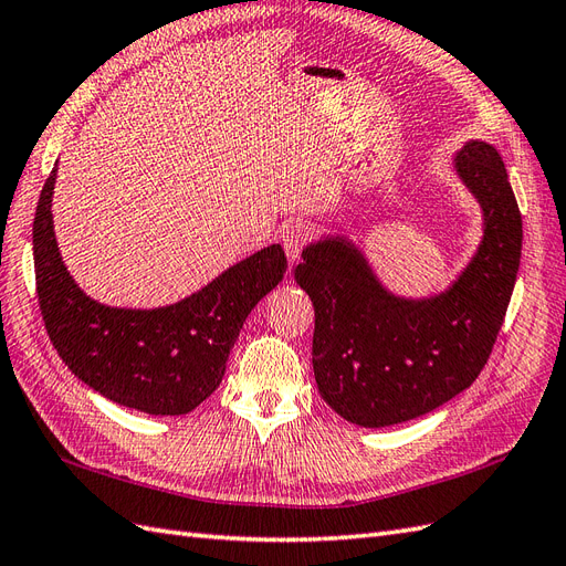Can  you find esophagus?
I'll return each instance as SVG.
<instances>
[{"instance_id":"1","label":"esophagus","mask_w":566,"mask_h":566,"mask_svg":"<svg viewBox=\"0 0 566 566\" xmlns=\"http://www.w3.org/2000/svg\"><path fill=\"white\" fill-rule=\"evenodd\" d=\"M310 235H312V231L304 224V221H290V224H285L281 229V243L285 248V254L290 256V262L300 260L304 245L310 243Z\"/></svg>"}]
</instances>
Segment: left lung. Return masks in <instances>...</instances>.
<instances>
[{"label": "left lung", "mask_w": 566, "mask_h": 566, "mask_svg": "<svg viewBox=\"0 0 566 566\" xmlns=\"http://www.w3.org/2000/svg\"><path fill=\"white\" fill-rule=\"evenodd\" d=\"M455 172L482 205L484 238L447 293L391 295L345 238L304 248L295 266L316 314L318 391L354 424H397L451 401L476 380L499 337L517 281L522 214L491 144L462 146Z\"/></svg>", "instance_id": "left-lung-1"}]
</instances>
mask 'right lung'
<instances>
[{
	"label": "right lung",
	"mask_w": 566,
	"mask_h": 566,
	"mask_svg": "<svg viewBox=\"0 0 566 566\" xmlns=\"http://www.w3.org/2000/svg\"><path fill=\"white\" fill-rule=\"evenodd\" d=\"M44 181L32 221L38 300L46 333L77 378L106 399L148 416H184L224 378L243 321L287 269L281 245L233 264L191 297L160 310H117L87 297L67 273Z\"/></svg>",
	"instance_id": "add662e5"
}]
</instances>
